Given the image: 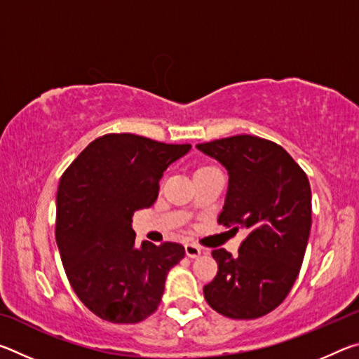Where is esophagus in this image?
<instances>
[{
    "label": "esophagus",
    "instance_id": "1",
    "mask_svg": "<svg viewBox=\"0 0 359 359\" xmlns=\"http://www.w3.org/2000/svg\"><path fill=\"white\" fill-rule=\"evenodd\" d=\"M201 247H198L196 244H187L185 245V253H187V257H190V258H198L199 255H201Z\"/></svg>",
    "mask_w": 359,
    "mask_h": 359
}]
</instances>
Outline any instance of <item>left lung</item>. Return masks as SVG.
Returning a JSON list of instances; mask_svg holds the SVG:
<instances>
[{
  "mask_svg": "<svg viewBox=\"0 0 359 359\" xmlns=\"http://www.w3.org/2000/svg\"><path fill=\"white\" fill-rule=\"evenodd\" d=\"M196 149L229 175L218 223L248 231L238 257L212 252L218 272L204 297L224 317H263L280 306L299 274L312 226L311 184L288 151L267 139L239 135Z\"/></svg>",
  "mask_w": 359,
  "mask_h": 359,
  "instance_id": "obj_1",
  "label": "left lung"
}]
</instances>
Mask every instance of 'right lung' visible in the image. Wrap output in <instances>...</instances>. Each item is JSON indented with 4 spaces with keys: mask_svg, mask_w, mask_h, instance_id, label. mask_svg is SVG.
<instances>
[{
    "mask_svg": "<svg viewBox=\"0 0 359 359\" xmlns=\"http://www.w3.org/2000/svg\"><path fill=\"white\" fill-rule=\"evenodd\" d=\"M190 144L121 133L95 139L60 179L57 245L72 290L111 323H139L160 306L168 272L185 257L175 242L136 245L131 218L156 201L168 166Z\"/></svg>",
    "mask_w": 359,
    "mask_h": 359,
    "instance_id": "add662e5",
    "label": "right lung"
}]
</instances>
